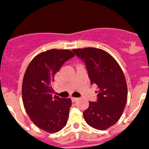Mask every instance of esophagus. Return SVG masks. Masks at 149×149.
<instances>
[{"instance_id":"1","label":"esophagus","mask_w":149,"mask_h":149,"mask_svg":"<svg viewBox=\"0 0 149 149\" xmlns=\"http://www.w3.org/2000/svg\"><path fill=\"white\" fill-rule=\"evenodd\" d=\"M78 100V98H77V97H71V100L73 102H76V101H77Z\"/></svg>"}]
</instances>
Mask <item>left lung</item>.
Instances as JSON below:
<instances>
[{"instance_id": "left-lung-1", "label": "left lung", "mask_w": 149, "mask_h": 149, "mask_svg": "<svg viewBox=\"0 0 149 149\" xmlns=\"http://www.w3.org/2000/svg\"><path fill=\"white\" fill-rule=\"evenodd\" d=\"M85 63L91 84L97 85L96 102H89L83 112L88 125L105 130L117 122L123 113L127 100V86L122 68L105 51L88 47L73 49ZM97 93V92H96Z\"/></svg>"}]
</instances>
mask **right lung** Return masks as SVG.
I'll return each mask as SVG.
<instances>
[{
  "label": "right lung",
  "mask_w": 149,
  "mask_h": 149,
  "mask_svg": "<svg viewBox=\"0 0 149 149\" xmlns=\"http://www.w3.org/2000/svg\"><path fill=\"white\" fill-rule=\"evenodd\" d=\"M73 56L67 49L42 52L29 63L24 75L22 95L26 112L37 127L49 133H56L67 123L71 100L52 96V83L55 73Z\"/></svg>",
  "instance_id": "right-lung-1"
}]
</instances>
